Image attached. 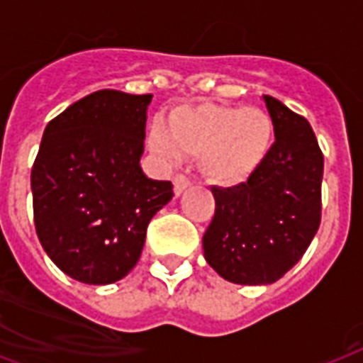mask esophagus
<instances>
[{"mask_svg":"<svg viewBox=\"0 0 363 363\" xmlns=\"http://www.w3.org/2000/svg\"><path fill=\"white\" fill-rule=\"evenodd\" d=\"M188 186H190V179H186L184 175H177L175 179H173V190H175L177 198H179Z\"/></svg>","mask_w":363,"mask_h":363,"instance_id":"1","label":"esophagus"}]
</instances>
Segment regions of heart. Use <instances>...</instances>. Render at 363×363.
<instances>
[{
  "mask_svg": "<svg viewBox=\"0 0 363 363\" xmlns=\"http://www.w3.org/2000/svg\"><path fill=\"white\" fill-rule=\"evenodd\" d=\"M273 141V122L258 107L199 104L171 111L169 121L148 128V148L167 162L198 156L201 175L213 184H239L264 162Z\"/></svg>",
  "mask_w": 363,
  "mask_h": 363,
  "instance_id": "b5f03b06",
  "label": "heart"
}]
</instances>
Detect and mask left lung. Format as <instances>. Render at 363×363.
Wrapping results in <instances>:
<instances>
[{
	"label": "left lung",
	"instance_id": "1",
	"mask_svg": "<svg viewBox=\"0 0 363 363\" xmlns=\"http://www.w3.org/2000/svg\"><path fill=\"white\" fill-rule=\"evenodd\" d=\"M275 143L258 169L232 188L213 186L215 216L203 256L235 284H271L303 256L320 226L324 156L303 116L264 96Z\"/></svg>",
	"mask_w": 363,
	"mask_h": 363
}]
</instances>
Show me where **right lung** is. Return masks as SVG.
<instances>
[{"label":"right lung","mask_w":363,"mask_h":363,"mask_svg":"<svg viewBox=\"0 0 363 363\" xmlns=\"http://www.w3.org/2000/svg\"><path fill=\"white\" fill-rule=\"evenodd\" d=\"M152 94L98 90L50 121L31 167L33 220L45 252L84 284L124 279L148 222L173 198L141 169Z\"/></svg>","instance_id":"right-lung-1"}]
</instances>
